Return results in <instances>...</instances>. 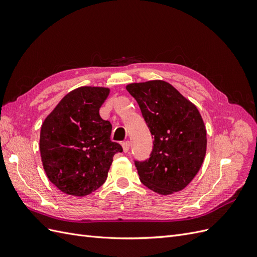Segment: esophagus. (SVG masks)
Masks as SVG:
<instances>
[{"instance_id": "34e87169", "label": "esophagus", "mask_w": 257, "mask_h": 257, "mask_svg": "<svg viewBox=\"0 0 257 257\" xmlns=\"http://www.w3.org/2000/svg\"><path fill=\"white\" fill-rule=\"evenodd\" d=\"M130 146H131V143L130 142H124V143H122V148H123V151L124 152H128V150H130Z\"/></svg>"}]
</instances>
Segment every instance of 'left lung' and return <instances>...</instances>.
I'll return each mask as SVG.
<instances>
[{
  "label": "left lung",
  "instance_id": "1",
  "mask_svg": "<svg viewBox=\"0 0 257 257\" xmlns=\"http://www.w3.org/2000/svg\"><path fill=\"white\" fill-rule=\"evenodd\" d=\"M126 90L154 136L150 158L135 162L139 179L161 195L182 191L199 172L207 150V131L197 107L163 80L130 83Z\"/></svg>",
  "mask_w": 257,
  "mask_h": 257
}]
</instances>
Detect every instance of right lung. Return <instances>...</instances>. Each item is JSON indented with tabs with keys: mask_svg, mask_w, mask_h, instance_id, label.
Listing matches in <instances>:
<instances>
[{
	"mask_svg": "<svg viewBox=\"0 0 257 257\" xmlns=\"http://www.w3.org/2000/svg\"><path fill=\"white\" fill-rule=\"evenodd\" d=\"M109 88L80 87L62 98L42 124L40 150L49 180L67 195L85 196L102 186L116 152L111 124L99 115Z\"/></svg>",
	"mask_w": 257,
	"mask_h": 257,
	"instance_id": "1",
	"label": "right lung"
}]
</instances>
